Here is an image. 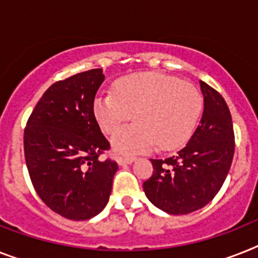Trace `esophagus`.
<instances>
[{"label": "esophagus", "instance_id": "esophagus-1", "mask_svg": "<svg viewBox=\"0 0 258 258\" xmlns=\"http://www.w3.org/2000/svg\"><path fill=\"white\" fill-rule=\"evenodd\" d=\"M134 161H136V158H129V157H118V158H117V163L120 166L131 165Z\"/></svg>", "mask_w": 258, "mask_h": 258}]
</instances>
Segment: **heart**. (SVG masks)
Masks as SVG:
<instances>
[{
	"mask_svg": "<svg viewBox=\"0 0 258 258\" xmlns=\"http://www.w3.org/2000/svg\"><path fill=\"white\" fill-rule=\"evenodd\" d=\"M203 112V96L197 87L175 76L141 72L114 83L113 93L96 96L93 116L105 134H112L132 118L136 124L114 134L117 154L178 149L192 136Z\"/></svg>",
	"mask_w": 258,
	"mask_h": 258,
	"instance_id": "b5f03b06",
	"label": "heart"
}]
</instances>
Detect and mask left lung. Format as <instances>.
Wrapping results in <instances>:
<instances>
[{"mask_svg":"<svg viewBox=\"0 0 258 258\" xmlns=\"http://www.w3.org/2000/svg\"><path fill=\"white\" fill-rule=\"evenodd\" d=\"M203 114L187 145L166 159H152L153 175L145 195L170 215L201 210L219 192L231 169L235 136L231 112L223 96L201 82Z\"/></svg>","mask_w":258,"mask_h":258,"instance_id":"obj_1","label":"left lung"}]
</instances>
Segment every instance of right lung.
<instances>
[{
	"label": "right lung",
	"instance_id": "obj_1",
	"mask_svg": "<svg viewBox=\"0 0 258 258\" xmlns=\"http://www.w3.org/2000/svg\"><path fill=\"white\" fill-rule=\"evenodd\" d=\"M101 68L54 83L29 117L23 148L33 186L63 218L88 220L109 202L118 166L99 158L109 149L93 116Z\"/></svg>",
	"mask_w": 258,
	"mask_h": 258
}]
</instances>
